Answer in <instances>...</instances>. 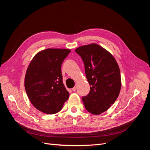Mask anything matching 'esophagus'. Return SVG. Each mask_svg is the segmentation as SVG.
Here are the masks:
<instances>
[{
    "label": "esophagus",
    "mask_w": 150,
    "mask_h": 150,
    "mask_svg": "<svg viewBox=\"0 0 150 150\" xmlns=\"http://www.w3.org/2000/svg\"><path fill=\"white\" fill-rule=\"evenodd\" d=\"M76 89H77V85H75L74 87L72 89V91H76Z\"/></svg>",
    "instance_id": "obj_1"
}]
</instances>
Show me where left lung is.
<instances>
[{
	"mask_svg": "<svg viewBox=\"0 0 150 150\" xmlns=\"http://www.w3.org/2000/svg\"><path fill=\"white\" fill-rule=\"evenodd\" d=\"M82 58L90 91L82 98L85 108L91 114L100 115L114 104L121 86L118 64L112 54L97 44L76 49Z\"/></svg>",
	"mask_w": 150,
	"mask_h": 150,
	"instance_id": "left-lung-1",
	"label": "left lung"
}]
</instances>
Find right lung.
Listing matches in <instances>:
<instances>
[{"instance_id":"right-lung-1","label":"right lung","mask_w":150,"mask_h":150,"mask_svg":"<svg viewBox=\"0 0 150 150\" xmlns=\"http://www.w3.org/2000/svg\"><path fill=\"white\" fill-rule=\"evenodd\" d=\"M70 52L67 49L49 48L38 52L30 61L24 86L30 103L40 111L55 114L69 98L61 67Z\"/></svg>"}]
</instances>
